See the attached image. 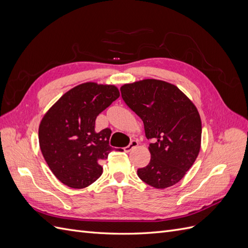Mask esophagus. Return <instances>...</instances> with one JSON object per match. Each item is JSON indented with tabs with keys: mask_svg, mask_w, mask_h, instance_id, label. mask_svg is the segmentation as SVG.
I'll list each match as a JSON object with an SVG mask.
<instances>
[{
	"mask_svg": "<svg viewBox=\"0 0 248 248\" xmlns=\"http://www.w3.org/2000/svg\"><path fill=\"white\" fill-rule=\"evenodd\" d=\"M137 146H138V141L133 140H131V141H130V144H129L128 146H126V147L124 148V151H125L126 153H128V152H130V151H131L132 149L136 148Z\"/></svg>",
	"mask_w": 248,
	"mask_h": 248,
	"instance_id": "34e87169",
	"label": "esophagus"
}]
</instances>
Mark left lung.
Wrapping results in <instances>:
<instances>
[{"label": "left lung", "instance_id": "obj_1", "mask_svg": "<svg viewBox=\"0 0 248 248\" xmlns=\"http://www.w3.org/2000/svg\"><path fill=\"white\" fill-rule=\"evenodd\" d=\"M122 98L144 122L151 160L138 170L141 181L155 188L178 183L201 148L202 122L194 104L167 81L144 79L121 87Z\"/></svg>", "mask_w": 248, "mask_h": 248}]
</instances>
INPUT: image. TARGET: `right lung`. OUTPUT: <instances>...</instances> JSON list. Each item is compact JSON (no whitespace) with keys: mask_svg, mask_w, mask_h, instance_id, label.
I'll list each match as a JSON object with an SVG mask.
<instances>
[{"mask_svg":"<svg viewBox=\"0 0 248 248\" xmlns=\"http://www.w3.org/2000/svg\"><path fill=\"white\" fill-rule=\"evenodd\" d=\"M119 96L115 86L85 82L65 93L44 115L38 132L40 149L63 184L84 188L101 176L100 162L112 150L111 130L96 132L95 121Z\"/></svg>","mask_w":248,"mask_h":248,"instance_id":"add662e5","label":"right lung"}]
</instances>
